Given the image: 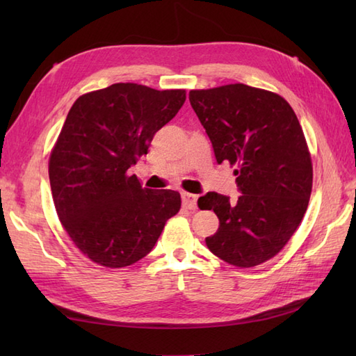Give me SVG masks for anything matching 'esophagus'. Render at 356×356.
<instances>
[{
    "label": "esophagus",
    "instance_id": "obj_1",
    "mask_svg": "<svg viewBox=\"0 0 356 356\" xmlns=\"http://www.w3.org/2000/svg\"><path fill=\"white\" fill-rule=\"evenodd\" d=\"M182 202L184 207L188 209H195L197 208V195L191 193H182Z\"/></svg>",
    "mask_w": 356,
    "mask_h": 356
}]
</instances>
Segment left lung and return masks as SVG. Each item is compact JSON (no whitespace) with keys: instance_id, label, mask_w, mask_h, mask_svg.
<instances>
[{"instance_id":"1","label":"left lung","mask_w":356,"mask_h":356,"mask_svg":"<svg viewBox=\"0 0 356 356\" xmlns=\"http://www.w3.org/2000/svg\"><path fill=\"white\" fill-rule=\"evenodd\" d=\"M191 107L213 143L217 163L229 162L237 202L202 195L218 229L207 237L211 252L238 268L277 255L297 231L312 191V162L303 130L282 96L245 84L191 90Z\"/></svg>"}]
</instances>
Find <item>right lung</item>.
Wrapping results in <instances>:
<instances>
[{"instance_id":"add662e5","label":"right lung","mask_w":356,"mask_h":356,"mask_svg":"<svg viewBox=\"0 0 356 356\" xmlns=\"http://www.w3.org/2000/svg\"><path fill=\"white\" fill-rule=\"evenodd\" d=\"M185 90L119 82L79 96L51 149L49 177L73 243L105 268L143 259L180 209V194L142 188L127 171L177 115Z\"/></svg>"}]
</instances>
